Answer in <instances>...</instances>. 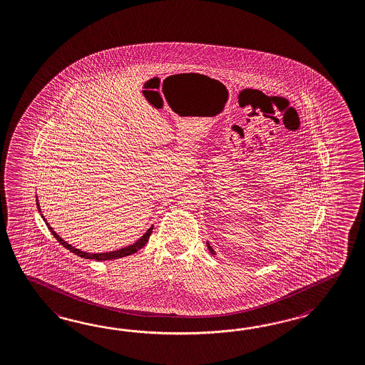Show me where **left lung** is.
<instances>
[{
  "mask_svg": "<svg viewBox=\"0 0 365 365\" xmlns=\"http://www.w3.org/2000/svg\"><path fill=\"white\" fill-rule=\"evenodd\" d=\"M207 248H209V251H210V252H212V255H215V252H214V250H212V247L210 246L209 243H207Z\"/></svg>",
  "mask_w": 365,
  "mask_h": 365,
  "instance_id": "left-lung-1",
  "label": "left lung"
}]
</instances>
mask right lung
Instances as JSON below:
<instances>
[{
  "label": "right lung",
  "instance_id": "right-lung-1",
  "mask_svg": "<svg viewBox=\"0 0 365 365\" xmlns=\"http://www.w3.org/2000/svg\"><path fill=\"white\" fill-rule=\"evenodd\" d=\"M39 207V206H38ZM44 222H47V220H44ZM47 226H48V229L52 232V235L56 237V240L59 242L60 245L63 247H66L67 250H69L71 252H73V254H76L77 256H80V257H84V259H94V260H113V259H120V257H125V256H128V255L135 254L138 252L140 248H143L145 246V243L148 242V239H150V235H151V232H153V227L151 229H148V231L145 232L143 237H140L138 242H135L134 245H131V246L125 247V248H120L118 251H111V252H103V254H88V252H84V251H80V250H77L75 247L71 246L68 245L67 242H64L61 237L53 231V230L50 227V225L47 223Z\"/></svg>",
  "mask_w": 365,
  "mask_h": 365
}]
</instances>
